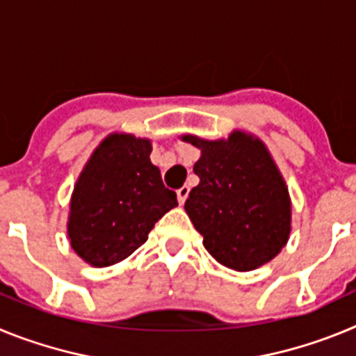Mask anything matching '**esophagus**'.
Listing matches in <instances>:
<instances>
[{
    "instance_id": "1",
    "label": "esophagus",
    "mask_w": 356,
    "mask_h": 356,
    "mask_svg": "<svg viewBox=\"0 0 356 356\" xmlns=\"http://www.w3.org/2000/svg\"><path fill=\"white\" fill-rule=\"evenodd\" d=\"M188 191H191V188H188L187 185H184V187H180V188H178V191H176V196H178V201H180V205H184L185 200H187Z\"/></svg>"
}]
</instances>
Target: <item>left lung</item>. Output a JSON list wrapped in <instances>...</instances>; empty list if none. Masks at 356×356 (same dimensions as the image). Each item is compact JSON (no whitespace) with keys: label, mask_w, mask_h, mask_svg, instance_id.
Wrapping results in <instances>:
<instances>
[{"label":"left lung","mask_w":356,"mask_h":356,"mask_svg":"<svg viewBox=\"0 0 356 356\" xmlns=\"http://www.w3.org/2000/svg\"><path fill=\"white\" fill-rule=\"evenodd\" d=\"M184 140L201 149L200 184L185 212L222 266L251 271L273 260L291 234V200L282 175L259 139L234 131L228 140Z\"/></svg>","instance_id":"obj_1"}]
</instances>
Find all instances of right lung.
<instances>
[{
  "label": "right lung",
  "mask_w": 356,
  "mask_h": 356,
  "mask_svg": "<svg viewBox=\"0 0 356 356\" xmlns=\"http://www.w3.org/2000/svg\"><path fill=\"white\" fill-rule=\"evenodd\" d=\"M149 140L114 134L94 151L71 200L72 250L94 267L130 257L163 213L178 205L149 160Z\"/></svg>",
  "instance_id": "right-lung-1"
}]
</instances>
